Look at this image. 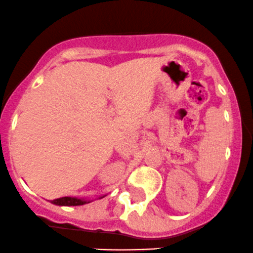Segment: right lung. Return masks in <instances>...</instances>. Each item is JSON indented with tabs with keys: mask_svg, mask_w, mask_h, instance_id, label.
<instances>
[{
	"mask_svg": "<svg viewBox=\"0 0 253 253\" xmlns=\"http://www.w3.org/2000/svg\"><path fill=\"white\" fill-rule=\"evenodd\" d=\"M51 203L55 204V205H61V206H77V205H84V204H88L90 202H88V200L78 199V198H73V197H64V198H59V199L53 200Z\"/></svg>",
	"mask_w": 253,
	"mask_h": 253,
	"instance_id": "add662e5",
	"label": "right lung"
}]
</instances>
